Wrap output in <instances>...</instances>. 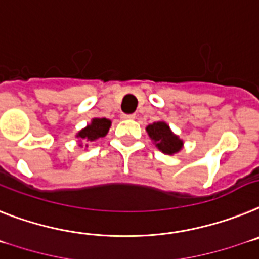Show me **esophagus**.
Segmentation results:
<instances>
[{
	"label": "esophagus",
	"mask_w": 259,
	"mask_h": 259,
	"mask_svg": "<svg viewBox=\"0 0 259 259\" xmlns=\"http://www.w3.org/2000/svg\"><path fill=\"white\" fill-rule=\"evenodd\" d=\"M121 118L122 119H134L136 118V114H122V116H121Z\"/></svg>",
	"instance_id": "34e87169"
}]
</instances>
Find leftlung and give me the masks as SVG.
<instances>
[{"instance_id":"obj_1","label":"left lung","mask_w":259,"mask_h":259,"mask_svg":"<svg viewBox=\"0 0 259 259\" xmlns=\"http://www.w3.org/2000/svg\"><path fill=\"white\" fill-rule=\"evenodd\" d=\"M146 132L153 143L163 154L174 155L183 149V140L174 133L171 127L164 121H156L146 126Z\"/></svg>"}]
</instances>
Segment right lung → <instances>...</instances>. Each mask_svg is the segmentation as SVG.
<instances>
[{
  "mask_svg": "<svg viewBox=\"0 0 259 259\" xmlns=\"http://www.w3.org/2000/svg\"><path fill=\"white\" fill-rule=\"evenodd\" d=\"M110 125H112V121L108 118H104V117L103 118H99V117L92 118L91 123H88L84 129H81L76 134V138H79V146L82 147V144L81 143L82 142L85 145V147H88V143L95 142L99 138L105 137L109 132Z\"/></svg>",
  "mask_w": 259,
  "mask_h": 259,
  "instance_id": "right-lung-1",
  "label": "right lung"
}]
</instances>
